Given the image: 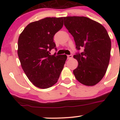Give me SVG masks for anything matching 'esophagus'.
I'll return each instance as SVG.
<instances>
[{
  "label": "esophagus",
  "instance_id": "1",
  "mask_svg": "<svg viewBox=\"0 0 120 120\" xmlns=\"http://www.w3.org/2000/svg\"><path fill=\"white\" fill-rule=\"evenodd\" d=\"M72 57V54H70V55H67V59H70Z\"/></svg>",
  "mask_w": 120,
  "mask_h": 120
}]
</instances>
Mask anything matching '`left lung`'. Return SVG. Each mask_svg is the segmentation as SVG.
I'll return each instance as SVG.
<instances>
[{"instance_id": "1", "label": "left lung", "mask_w": 120, "mask_h": 120, "mask_svg": "<svg viewBox=\"0 0 120 120\" xmlns=\"http://www.w3.org/2000/svg\"><path fill=\"white\" fill-rule=\"evenodd\" d=\"M64 25L71 33L78 50L74 58L78 67L73 71L76 79L86 86L99 83L106 74L109 64L111 39L105 28L100 23L86 17H63Z\"/></svg>"}]
</instances>
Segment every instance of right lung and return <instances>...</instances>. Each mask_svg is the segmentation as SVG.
Segmentation results:
<instances>
[{
	"label": "right lung",
	"mask_w": 120,
	"mask_h": 120,
	"mask_svg": "<svg viewBox=\"0 0 120 120\" xmlns=\"http://www.w3.org/2000/svg\"><path fill=\"white\" fill-rule=\"evenodd\" d=\"M63 26V17H46L30 23L19 36L17 53L21 67L32 84L41 89L57 82L67 60L66 54H49L56 49L53 37Z\"/></svg>",
	"instance_id": "1"
}]
</instances>
